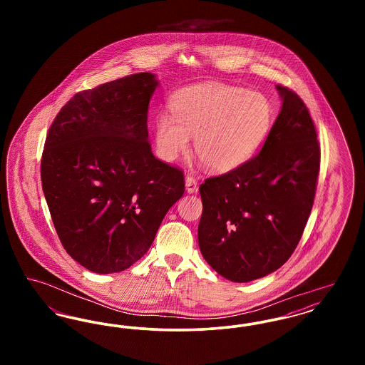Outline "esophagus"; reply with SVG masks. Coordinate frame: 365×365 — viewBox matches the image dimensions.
<instances>
[{
  "label": "esophagus",
  "instance_id": "34e87169",
  "mask_svg": "<svg viewBox=\"0 0 365 365\" xmlns=\"http://www.w3.org/2000/svg\"><path fill=\"white\" fill-rule=\"evenodd\" d=\"M186 190L189 192H197L198 191V183H197V179L191 175L186 176Z\"/></svg>",
  "mask_w": 365,
  "mask_h": 365
}]
</instances>
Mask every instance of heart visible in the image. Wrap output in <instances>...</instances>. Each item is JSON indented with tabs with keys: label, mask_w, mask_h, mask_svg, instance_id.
I'll use <instances>...</instances> for the list:
<instances>
[{
	"label": "heart",
	"mask_w": 365,
	"mask_h": 365,
	"mask_svg": "<svg viewBox=\"0 0 365 365\" xmlns=\"http://www.w3.org/2000/svg\"><path fill=\"white\" fill-rule=\"evenodd\" d=\"M170 110L157 115L158 156L173 161L187 152L194 137L198 160L216 173L232 171L253 156L275 118L267 96L225 83L180 88L170 100Z\"/></svg>",
	"instance_id": "1"
}]
</instances>
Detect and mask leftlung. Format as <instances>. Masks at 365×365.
<instances>
[{
    "label": "left lung",
    "instance_id": "8db88e82",
    "mask_svg": "<svg viewBox=\"0 0 365 365\" xmlns=\"http://www.w3.org/2000/svg\"><path fill=\"white\" fill-rule=\"evenodd\" d=\"M282 109L260 153L200 186V250L232 282H250L290 259L309 219L320 145L299 96L278 85Z\"/></svg>",
    "mask_w": 365,
    "mask_h": 365
}]
</instances>
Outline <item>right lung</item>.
Wrapping results in <instances>:
<instances>
[{
    "mask_svg": "<svg viewBox=\"0 0 365 365\" xmlns=\"http://www.w3.org/2000/svg\"><path fill=\"white\" fill-rule=\"evenodd\" d=\"M157 85L139 72L79 91L46 135L41 180L53 225L66 252L96 274L137 262L185 192L183 171L148 140Z\"/></svg>",
    "mask_w": 365,
    "mask_h": 365,
    "instance_id": "add662e5",
    "label": "right lung"
}]
</instances>
